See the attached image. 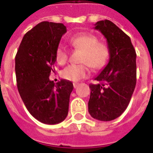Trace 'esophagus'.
I'll return each mask as SVG.
<instances>
[{"label":"esophagus","instance_id":"obj_1","mask_svg":"<svg viewBox=\"0 0 153 153\" xmlns=\"http://www.w3.org/2000/svg\"><path fill=\"white\" fill-rule=\"evenodd\" d=\"M78 86H79V84H74V88H76Z\"/></svg>","mask_w":153,"mask_h":153}]
</instances>
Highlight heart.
Wrapping results in <instances>:
<instances>
[{
    "label": "heart",
    "mask_w": 153,
    "mask_h": 153,
    "mask_svg": "<svg viewBox=\"0 0 153 153\" xmlns=\"http://www.w3.org/2000/svg\"><path fill=\"white\" fill-rule=\"evenodd\" d=\"M69 43L75 50L83 51L82 65H70L62 71V77L71 82H79L89 75V66L95 70L105 67L109 59V49L105 44L99 42L98 37L89 33H81L72 36ZM69 58V51L59 45L55 51V59L59 65H65Z\"/></svg>",
    "instance_id": "b5f03b06"
}]
</instances>
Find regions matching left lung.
I'll return each mask as SVG.
<instances>
[{"label":"left lung","instance_id":"8db88e82","mask_svg":"<svg viewBox=\"0 0 153 153\" xmlns=\"http://www.w3.org/2000/svg\"><path fill=\"white\" fill-rule=\"evenodd\" d=\"M107 39L109 49L108 65L89 84L88 113L100 121H111L121 115L128 105L136 86V51L131 39L108 20L94 25Z\"/></svg>","mask_w":153,"mask_h":153}]
</instances>
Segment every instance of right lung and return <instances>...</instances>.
<instances>
[{"mask_svg":"<svg viewBox=\"0 0 153 153\" xmlns=\"http://www.w3.org/2000/svg\"><path fill=\"white\" fill-rule=\"evenodd\" d=\"M67 31L62 23L43 21L23 37L16 55V75L21 99L33 117L45 124H57L68 115L74 85L50 80L55 51Z\"/></svg>","mask_w":153,"mask_h":153,"instance_id":"add662e5","label":"right lung"}]
</instances>
